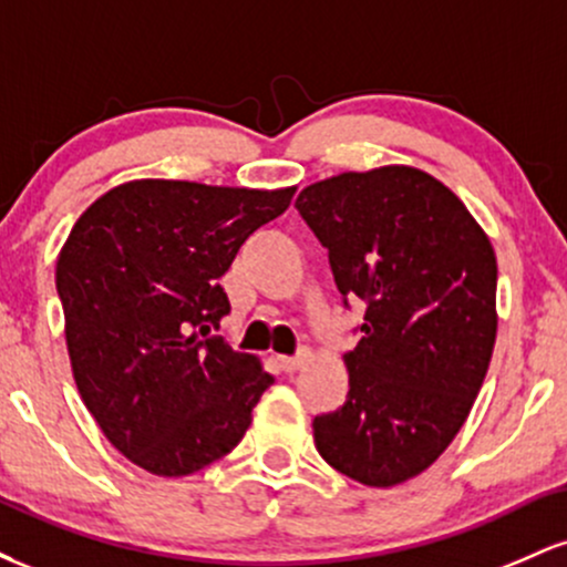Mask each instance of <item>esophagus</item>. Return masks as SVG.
Listing matches in <instances>:
<instances>
[{
    "mask_svg": "<svg viewBox=\"0 0 567 567\" xmlns=\"http://www.w3.org/2000/svg\"><path fill=\"white\" fill-rule=\"evenodd\" d=\"M306 360H309V354H306V351H298V354L292 357H279V365H282L285 373H296Z\"/></svg>",
    "mask_w": 567,
    "mask_h": 567,
    "instance_id": "1",
    "label": "esophagus"
}]
</instances>
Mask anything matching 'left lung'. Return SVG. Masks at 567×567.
<instances>
[{
  "mask_svg": "<svg viewBox=\"0 0 567 567\" xmlns=\"http://www.w3.org/2000/svg\"><path fill=\"white\" fill-rule=\"evenodd\" d=\"M343 306L360 298L349 394L315 419L324 461L392 487L432 466L477 400L496 343V252L447 186L415 167L343 173L296 199Z\"/></svg>",
  "mask_w": 567,
  "mask_h": 567,
  "instance_id": "8db88e82",
  "label": "left lung"
}]
</instances>
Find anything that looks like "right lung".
Here are the masks:
<instances>
[{
	"instance_id": "obj_1",
	"label": "right lung",
	"mask_w": 567,
	"mask_h": 567,
	"mask_svg": "<svg viewBox=\"0 0 567 567\" xmlns=\"http://www.w3.org/2000/svg\"><path fill=\"white\" fill-rule=\"evenodd\" d=\"M296 188L130 181L95 199L55 266L74 381L109 442L184 477L239 445L275 375L220 336L218 279Z\"/></svg>"
}]
</instances>
